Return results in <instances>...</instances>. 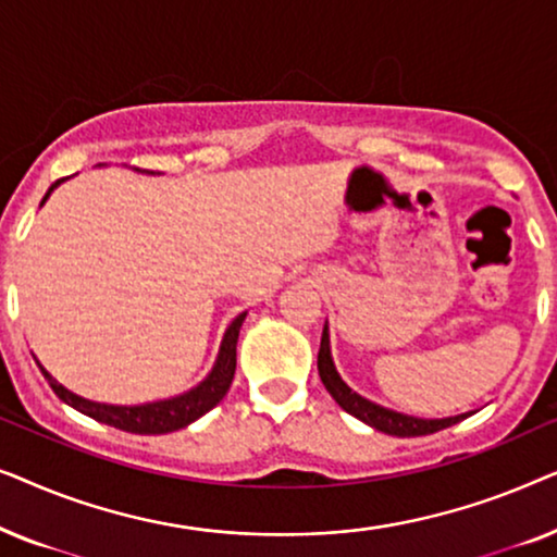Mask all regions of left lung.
I'll return each mask as SVG.
<instances>
[{
	"mask_svg": "<svg viewBox=\"0 0 557 557\" xmlns=\"http://www.w3.org/2000/svg\"><path fill=\"white\" fill-rule=\"evenodd\" d=\"M317 368L324 387L330 391L332 398L337 400V406L342 410H347V413L355 416L357 421L372 425L375 431L387 433V436H400V438L429 436V433L444 431L448 425L459 423L469 416V413H461V416H448V418H416V416L398 413V410H391L385 406H377V403H372L368 398H362L360 393H355L352 387L339 377L337 368H334L332 349H330V330H326V324L322 332V345H319Z\"/></svg>",
	"mask_w": 557,
	"mask_h": 557,
	"instance_id": "left-lung-1",
	"label": "left lung"
}]
</instances>
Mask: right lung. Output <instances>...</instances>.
<instances>
[{"instance_id": "right-lung-1", "label": "right lung", "mask_w": 557, "mask_h": 557, "mask_svg": "<svg viewBox=\"0 0 557 557\" xmlns=\"http://www.w3.org/2000/svg\"><path fill=\"white\" fill-rule=\"evenodd\" d=\"M136 172L154 174L149 170H136ZM63 182L65 180H58L55 185H50V189L45 193L40 205L48 202L52 189H55L58 185H63ZM243 322H246V311L235 317L233 324L227 326L223 345H220L215 368L210 370V375L205 377L200 385H195L193 391L174 395V398L141 403V406H111V403H96V400L81 398V395L67 391L65 385H60L48 370L45 368H40V370H42L45 380L50 383L52 391H55L58 398L67 403L71 408L81 410L83 416L94 418V421H98V423L113 425V429L139 433V436H159V433H172V431L187 429L189 423H195L197 418H202L208 410L215 408L218 403L225 398V393L231 391V383L235 375V345H238V334H240Z\"/></svg>"}]
</instances>
